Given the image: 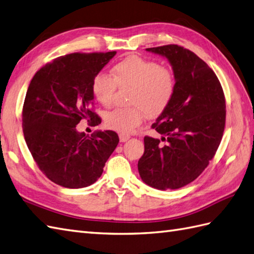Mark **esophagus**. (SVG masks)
Instances as JSON below:
<instances>
[{
    "mask_svg": "<svg viewBox=\"0 0 254 254\" xmlns=\"http://www.w3.org/2000/svg\"><path fill=\"white\" fill-rule=\"evenodd\" d=\"M119 138H120L121 143H125V141L129 139V135H127V134H120L119 135Z\"/></svg>",
    "mask_w": 254,
    "mask_h": 254,
    "instance_id": "34e87169",
    "label": "esophagus"
}]
</instances>
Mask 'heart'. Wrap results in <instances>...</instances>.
Listing matches in <instances>:
<instances>
[{
    "label": "heart",
    "mask_w": 254,
    "mask_h": 254,
    "mask_svg": "<svg viewBox=\"0 0 254 254\" xmlns=\"http://www.w3.org/2000/svg\"><path fill=\"white\" fill-rule=\"evenodd\" d=\"M113 76L98 73L93 78V96L103 106L111 105L117 91L133 88L129 108H116L106 115V126L121 134L131 133L143 122L145 115L160 116L166 110L175 93V78L171 69L139 56H128L116 64Z\"/></svg>",
    "instance_id": "heart-1"
}]
</instances>
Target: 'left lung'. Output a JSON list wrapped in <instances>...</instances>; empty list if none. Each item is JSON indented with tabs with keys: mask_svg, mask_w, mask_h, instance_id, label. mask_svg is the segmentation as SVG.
Wrapping results in <instances>:
<instances>
[{
	"mask_svg": "<svg viewBox=\"0 0 254 254\" xmlns=\"http://www.w3.org/2000/svg\"><path fill=\"white\" fill-rule=\"evenodd\" d=\"M146 51L167 58L176 86L169 107L151 126L166 145L145 136L138 172L150 187L178 190L196 180L219 148L225 127V97L213 70L191 51L175 44Z\"/></svg>",
	"mask_w": 254,
	"mask_h": 254,
	"instance_id": "left-lung-1",
	"label": "left lung"
}]
</instances>
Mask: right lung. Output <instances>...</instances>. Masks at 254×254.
Returning a JSON list of instances; mask_svg holds the SVG:
<instances>
[{
	"instance_id": "1",
	"label": "right lung",
	"mask_w": 254,
	"mask_h": 254,
	"mask_svg": "<svg viewBox=\"0 0 254 254\" xmlns=\"http://www.w3.org/2000/svg\"><path fill=\"white\" fill-rule=\"evenodd\" d=\"M117 52L73 53L46 64L34 74L22 108V129L40 170L55 184L87 187L102 175L119 143L114 131L91 136L76 131L81 120L98 126L92 110L93 78Z\"/></svg>"
}]
</instances>
